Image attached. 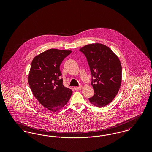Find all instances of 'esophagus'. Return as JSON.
<instances>
[{"instance_id":"1","label":"esophagus","mask_w":152,"mask_h":152,"mask_svg":"<svg viewBox=\"0 0 152 152\" xmlns=\"http://www.w3.org/2000/svg\"><path fill=\"white\" fill-rule=\"evenodd\" d=\"M75 88V89L76 90V91H79L80 89H81V88H82V86H80L79 87H76L74 88Z\"/></svg>"}]
</instances>
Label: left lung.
Masks as SVG:
<instances>
[{"label":"left lung","mask_w":152,"mask_h":152,"mask_svg":"<svg viewBox=\"0 0 152 152\" xmlns=\"http://www.w3.org/2000/svg\"><path fill=\"white\" fill-rule=\"evenodd\" d=\"M84 54L92 75L94 89L89 100L97 107H103L112 101L121 83L122 67L119 58L108 47L100 43L88 44L80 49Z\"/></svg>","instance_id":"8db88e82"}]
</instances>
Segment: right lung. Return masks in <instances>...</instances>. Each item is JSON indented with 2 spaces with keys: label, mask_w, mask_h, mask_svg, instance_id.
<instances>
[{
  "label": "right lung",
  "mask_w": 152,
  "mask_h": 152,
  "mask_svg": "<svg viewBox=\"0 0 152 152\" xmlns=\"http://www.w3.org/2000/svg\"><path fill=\"white\" fill-rule=\"evenodd\" d=\"M71 51L50 49L33 59L28 75L29 87L39 102L52 112L64 107L72 91L64 87L60 65Z\"/></svg>",
  "instance_id": "1"
}]
</instances>
